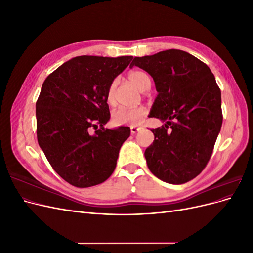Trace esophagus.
Here are the masks:
<instances>
[{"label":"esophagus","mask_w":253,"mask_h":253,"mask_svg":"<svg viewBox=\"0 0 253 253\" xmlns=\"http://www.w3.org/2000/svg\"><path fill=\"white\" fill-rule=\"evenodd\" d=\"M141 129V127H138V126H131V134L132 135H135L137 132H139Z\"/></svg>","instance_id":"obj_1"}]
</instances>
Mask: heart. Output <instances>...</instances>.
<instances>
[{"label": "heart", "instance_id": "obj_1", "mask_svg": "<svg viewBox=\"0 0 253 253\" xmlns=\"http://www.w3.org/2000/svg\"><path fill=\"white\" fill-rule=\"evenodd\" d=\"M128 80L140 90H147L151 86V80L149 76L141 71H133L127 75ZM116 87L117 80H114L106 91V100L108 103L113 105L116 102ZM147 115V109L144 106H137V108H119L112 115V120L116 126L131 125L137 126L142 121Z\"/></svg>", "mask_w": 253, "mask_h": 253}]
</instances>
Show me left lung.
<instances>
[{"label": "left lung", "instance_id": "8db88e82", "mask_svg": "<svg viewBox=\"0 0 253 253\" xmlns=\"http://www.w3.org/2000/svg\"><path fill=\"white\" fill-rule=\"evenodd\" d=\"M133 66L154 80L158 95L149 116L165 122L151 129L155 138L144 152L149 169L165 182H188L208 164L223 124L215 77L201 60L179 49L136 57Z\"/></svg>", "mask_w": 253, "mask_h": 253}]
</instances>
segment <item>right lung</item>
Wrapping results in <instances>:
<instances>
[{
	"label": "right lung",
	"instance_id": "add662e5",
	"mask_svg": "<svg viewBox=\"0 0 253 253\" xmlns=\"http://www.w3.org/2000/svg\"><path fill=\"white\" fill-rule=\"evenodd\" d=\"M132 59L79 56L43 83L36 103L38 142L52 169L75 187L99 185L116 168L131 129L103 127L111 118L106 91Z\"/></svg>",
	"mask_w": 253,
	"mask_h": 253
}]
</instances>
